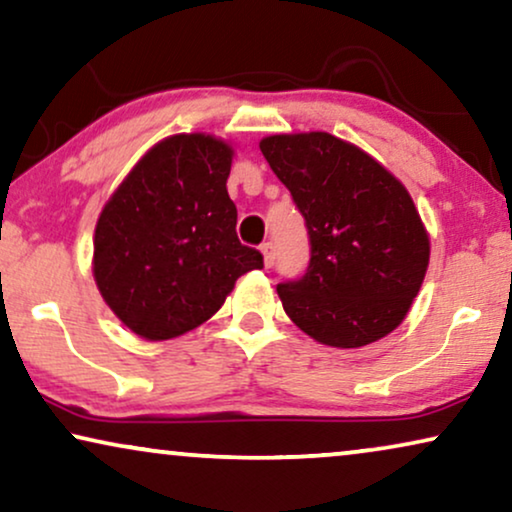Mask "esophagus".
<instances>
[{
  "mask_svg": "<svg viewBox=\"0 0 512 512\" xmlns=\"http://www.w3.org/2000/svg\"><path fill=\"white\" fill-rule=\"evenodd\" d=\"M262 257H264V267H274V262H276V248H274V243H264L262 245Z\"/></svg>",
  "mask_w": 512,
  "mask_h": 512,
  "instance_id": "obj_1",
  "label": "esophagus"
}]
</instances>
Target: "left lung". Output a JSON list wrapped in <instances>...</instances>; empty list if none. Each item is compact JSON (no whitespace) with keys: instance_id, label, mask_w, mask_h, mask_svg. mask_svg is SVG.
I'll return each instance as SVG.
<instances>
[{"instance_id":"8db88e82","label":"left lung","mask_w":512,"mask_h":512,"mask_svg":"<svg viewBox=\"0 0 512 512\" xmlns=\"http://www.w3.org/2000/svg\"><path fill=\"white\" fill-rule=\"evenodd\" d=\"M260 149L311 241L306 274L276 288L285 313L335 349L386 337L405 320L431 260L410 192L377 159L330 133L269 135Z\"/></svg>"}]
</instances>
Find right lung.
<instances>
[{"label": "right lung", "mask_w": 512, "mask_h": 512, "mask_svg": "<svg viewBox=\"0 0 512 512\" xmlns=\"http://www.w3.org/2000/svg\"><path fill=\"white\" fill-rule=\"evenodd\" d=\"M234 149L208 133L168 135L135 163L95 224L93 278L128 330L163 342L220 311L262 269L236 236L227 177Z\"/></svg>", "instance_id": "add662e5"}]
</instances>
